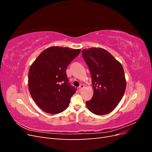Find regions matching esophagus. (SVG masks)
Here are the masks:
<instances>
[{
  "label": "esophagus",
  "instance_id": "obj_1",
  "mask_svg": "<svg viewBox=\"0 0 152 152\" xmlns=\"http://www.w3.org/2000/svg\"><path fill=\"white\" fill-rule=\"evenodd\" d=\"M84 87V85H82V84H81L79 87V91H81L82 89H83Z\"/></svg>",
  "mask_w": 152,
  "mask_h": 152
}]
</instances>
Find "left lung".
<instances>
[{"mask_svg": "<svg viewBox=\"0 0 152 152\" xmlns=\"http://www.w3.org/2000/svg\"><path fill=\"white\" fill-rule=\"evenodd\" d=\"M89 66L94 89L93 98L86 102L89 110L97 115L112 112L125 93L126 80L124 68L107 50L91 48L82 50Z\"/></svg>", "mask_w": 152, "mask_h": 152, "instance_id": "obj_1", "label": "left lung"}]
</instances>
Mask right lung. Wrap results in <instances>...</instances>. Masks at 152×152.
Segmentation results:
<instances>
[{
    "label": "right lung",
    "mask_w": 152,
    "mask_h": 152,
    "mask_svg": "<svg viewBox=\"0 0 152 152\" xmlns=\"http://www.w3.org/2000/svg\"><path fill=\"white\" fill-rule=\"evenodd\" d=\"M80 50L50 47L31 64L28 72L29 91L34 102L45 112L57 114L68 107L76 88L68 82L66 68Z\"/></svg>",
    "instance_id": "add662e5"
}]
</instances>
